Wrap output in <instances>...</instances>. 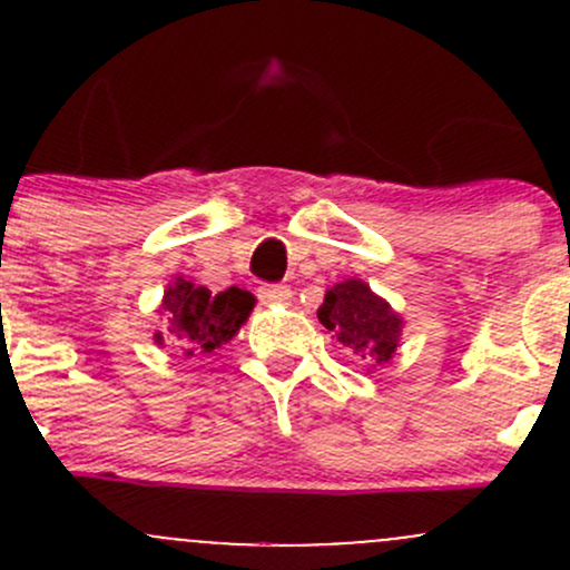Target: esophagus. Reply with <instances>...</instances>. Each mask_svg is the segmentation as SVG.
Listing matches in <instances>:
<instances>
[{
    "mask_svg": "<svg viewBox=\"0 0 570 570\" xmlns=\"http://www.w3.org/2000/svg\"><path fill=\"white\" fill-rule=\"evenodd\" d=\"M258 297H262V303H289L292 289L284 284H264L258 286Z\"/></svg>",
    "mask_w": 570,
    "mask_h": 570,
    "instance_id": "esophagus-1",
    "label": "esophagus"
}]
</instances>
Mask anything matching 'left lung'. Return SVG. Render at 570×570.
Instances as JSON below:
<instances>
[{"mask_svg":"<svg viewBox=\"0 0 570 570\" xmlns=\"http://www.w3.org/2000/svg\"><path fill=\"white\" fill-rule=\"evenodd\" d=\"M317 317L366 366L386 364L402 336V317L364 281L347 278L325 292Z\"/></svg>","mask_w":570,"mask_h":570,"instance_id":"8db88e82","label":"left lung"}]
</instances>
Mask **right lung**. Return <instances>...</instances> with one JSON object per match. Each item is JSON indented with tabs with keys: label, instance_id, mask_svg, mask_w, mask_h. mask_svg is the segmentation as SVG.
<instances>
[{
	"label": "right lung",
	"instance_id": "right-lung-1",
	"mask_svg": "<svg viewBox=\"0 0 570 570\" xmlns=\"http://www.w3.org/2000/svg\"><path fill=\"white\" fill-rule=\"evenodd\" d=\"M253 303H256V297L239 286H228L226 292L212 295L206 286H198L178 275L163 297V314L168 320L170 342L187 358L215 353L217 347L237 336L243 322L253 312ZM154 338L159 344L165 342L163 333H157Z\"/></svg>",
	"mask_w": 570,
	"mask_h": 570
}]
</instances>
